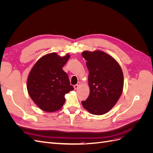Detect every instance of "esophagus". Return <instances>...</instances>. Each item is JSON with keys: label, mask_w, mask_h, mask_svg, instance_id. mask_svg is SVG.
<instances>
[{"label": "esophagus", "mask_w": 153, "mask_h": 153, "mask_svg": "<svg viewBox=\"0 0 153 153\" xmlns=\"http://www.w3.org/2000/svg\"><path fill=\"white\" fill-rule=\"evenodd\" d=\"M80 82H78L76 85H74V89H75V90H76V89H77L79 87V86H80Z\"/></svg>", "instance_id": "34e87169"}]
</instances>
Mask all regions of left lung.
<instances>
[{"label": "left lung", "mask_w": 153, "mask_h": 153, "mask_svg": "<svg viewBox=\"0 0 153 153\" xmlns=\"http://www.w3.org/2000/svg\"><path fill=\"white\" fill-rule=\"evenodd\" d=\"M89 71L90 94L82 101L84 108L91 114L107 113L116 104L121 96L124 76L119 63L102 51H85L82 53Z\"/></svg>", "instance_id": "1"}]
</instances>
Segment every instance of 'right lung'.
<instances>
[{
  "label": "right lung",
  "instance_id": "right-lung-1",
  "mask_svg": "<svg viewBox=\"0 0 153 153\" xmlns=\"http://www.w3.org/2000/svg\"><path fill=\"white\" fill-rule=\"evenodd\" d=\"M69 57V53L64 57L55 52L47 54L36 62L29 73L27 83L28 93L45 112L61 109L66 101L64 96L74 89L62 69Z\"/></svg>",
  "mask_w": 153,
  "mask_h": 153
}]
</instances>
